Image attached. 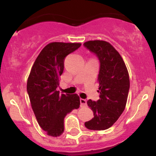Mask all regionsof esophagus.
Returning <instances> with one entry per match:
<instances>
[{
	"label": "esophagus",
	"instance_id": "esophagus-1",
	"mask_svg": "<svg viewBox=\"0 0 156 156\" xmlns=\"http://www.w3.org/2000/svg\"><path fill=\"white\" fill-rule=\"evenodd\" d=\"M80 103H81V107H84V106H87V100L85 99H80Z\"/></svg>",
	"mask_w": 156,
	"mask_h": 156
}]
</instances>
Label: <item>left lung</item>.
<instances>
[{"label":"left lung","mask_w":156,"mask_h":156,"mask_svg":"<svg viewBox=\"0 0 156 156\" xmlns=\"http://www.w3.org/2000/svg\"><path fill=\"white\" fill-rule=\"evenodd\" d=\"M84 46L95 53L100 62L97 90L100 100L87 101L94 117L84 125L90 130H106L119 119L126 106L130 88L128 72L121 55L108 42L89 41Z\"/></svg>","instance_id":"1"}]
</instances>
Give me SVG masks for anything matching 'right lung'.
<instances>
[{
	"instance_id": "right-lung-1",
	"label": "right lung",
	"mask_w": 156,
	"mask_h": 156,
	"mask_svg": "<svg viewBox=\"0 0 156 156\" xmlns=\"http://www.w3.org/2000/svg\"><path fill=\"white\" fill-rule=\"evenodd\" d=\"M80 43L52 42L41 51L27 81L31 108L40 127L48 135L59 136L64 131V119L79 108L78 94H60L57 90L67 55L81 47Z\"/></svg>"
}]
</instances>
